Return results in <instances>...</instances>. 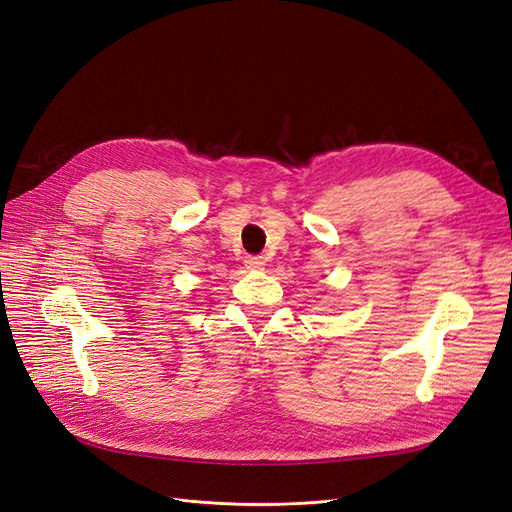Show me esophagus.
Masks as SVG:
<instances>
[{
    "instance_id": "obj_1",
    "label": "esophagus",
    "mask_w": 512,
    "mask_h": 512,
    "mask_svg": "<svg viewBox=\"0 0 512 512\" xmlns=\"http://www.w3.org/2000/svg\"><path fill=\"white\" fill-rule=\"evenodd\" d=\"M245 269L250 271H260L262 265H265V260H262V256H245Z\"/></svg>"
}]
</instances>
